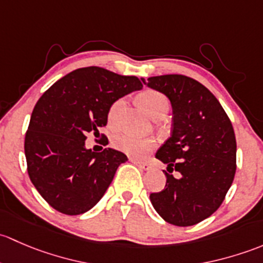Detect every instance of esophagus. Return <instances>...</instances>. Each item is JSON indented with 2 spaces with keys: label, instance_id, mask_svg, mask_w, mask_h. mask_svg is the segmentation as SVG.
Segmentation results:
<instances>
[{
  "label": "esophagus",
  "instance_id": "obj_1",
  "mask_svg": "<svg viewBox=\"0 0 263 263\" xmlns=\"http://www.w3.org/2000/svg\"><path fill=\"white\" fill-rule=\"evenodd\" d=\"M132 163H134L135 166L139 167L140 170H143V171H148V170H151V166L149 163H147V162H143V161H139V159H130Z\"/></svg>",
  "mask_w": 263,
  "mask_h": 263
}]
</instances>
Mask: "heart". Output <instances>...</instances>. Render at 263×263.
Masks as SVG:
<instances>
[{"instance_id":"b5f03b06","label":"heart","mask_w":263,"mask_h":263,"mask_svg":"<svg viewBox=\"0 0 263 263\" xmlns=\"http://www.w3.org/2000/svg\"><path fill=\"white\" fill-rule=\"evenodd\" d=\"M138 102H139L140 107L144 110L145 114L151 116L152 119L158 115H166L170 107V102L167 97L156 90H144L140 92L138 95ZM121 105H123V100L120 99L116 100L110 107L109 112H107V120H109L110 124L115 121ZM112 145L116 149L124 152L125 154L140 158V157H144L148 152L153 149L157 145V142L152 137H137V135L123 133V134H118L116 137H114Z\"/></svg>"}]
</instances>
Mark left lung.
I'll return each instance as SVG.
<instances>
[{
    "label": "left lung",
    "mask_w": 263,
    "mask_h": 263,
    "mask_svg": "<svg viewBox=\"0 0 263 263\" xmlns=\"http://www.w3.org/2000/svg\"><path fill=\"white\" fill-rule=\"evenodd\" d=\"M142 81L171 102V137L156 158L168 172L181 173L175 178L164 171L166 186L151 194V202L167 223L195 226L218 210L234 180L237 142L232 123L218 99L190 77L164 74Z\"/></svg>",
    "instance_id": "8db88e82"
}]
</instances>
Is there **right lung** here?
<instances>
[{"label": "right lung", "mask_w": 263, "mask_h": 263, "mask_svg": "<svg viewBox=\"0 0 263 263\" xmlns=\"http://www.w3.org/2000/svg\"><path fill=\"white\" fill-rule=\"evenodd\" d=\"M142 88L134 76L86 67L43 93L25 135V157L32 185L51 208L78 215L101 200L128 157L112 148L87 149L86 135L100 134L114 102Z\"/></svg>", "instance_id": "right-lung-1"}]
</instances>
